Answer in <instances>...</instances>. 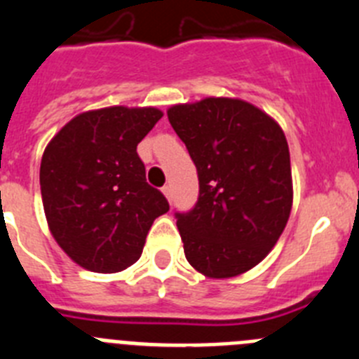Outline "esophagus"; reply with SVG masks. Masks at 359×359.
Wrapping results in <instances>:
<instances>
[{"instance_id": "obj_1", "label": "esophagus", "mask_w": 359, "mask_h": 359, "mask_svg": "<svg viewBox=\"0 0 359 359\" xmlns=\"http://www.w3.org/2000/svg\"><path fill=\"white\" fill-rule=\"evenodd\" d=\"M161 192H163V196L169 199V201L172 199V187H170V185H165L163 189H161Z\"/></svg>"}]
</instances>
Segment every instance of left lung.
Returning <instances> with one entry per match:
<instances>
[{"label": "left lung", "instance_id": "obj_1", "mask_svg": "<svg viewBox=\"0 0 359 359\" xmlns=\"http://www.w3.org/2000/svg\"><path fill=\"white\" fill-rule=\"evenodd\" d=\"M167 116L198 169L194 210L176 214L187 261L208 278L246 273L277 244L293 207L286 135L231 97L176 104Z\"/></svg>", "mask_w": 359, "mask_h": 359}]
</instances>
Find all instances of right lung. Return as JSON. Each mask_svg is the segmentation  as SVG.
I'll list each match as a JSON object with an SVG mask.
<instances>
[{"label":"right lung","instance_id":"obj_1","mask_svg":"<svg viewBox=\"0 0 359 359\" xmlns=\"http://www.w3.org/2000/svg\"><path fill=\"white\" fill-rule=\"evenodd\" d=\"M158 107L111 106L73 116L48 142L39 182L53 239L81 268L116 273L135 264L154 219L169 212L145 182L136 145Z\"/></svg>","mask_w":359,"mask_h":359}]
</instances>
